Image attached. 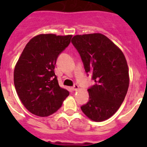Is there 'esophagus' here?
<instances>
[{
  "label": "esophagus",
  "instance_id": "obj_1",
  "mask_svg": "<svg viewBox=\"0 0 147 147\" xmlns=\"http://www.w3.org/2000/svg\"><path fill=\"white\" fill-rule=\"evenodd\" d=\"M72 88V90H73V91H77V90L79 89V86H78L77 84H75V85L72 86V88Z\"/></svg>",
  "mask_w": 147,
  "mask_h": 147
}]
</instances>
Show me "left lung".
<instances>
[{
    "label": "left lung",
    "mask_w": 147,
    "mask_h": 147,
    "mask_svg": "<svg viewBox=\"0 0 147 147\" xmlns=\"http://www.w3.org/2000/svg\"><path fill=\"white\" fill-rule=\"evenodd\" d=\"M71 43L81 56L94 85L88 89L89 100L81 109L94 121H103L121 107L129 87L125 56L107 36L100 33L76 35Z\"/></svg>",
    "instance_id": "left-lung-1"
}]
</instances>
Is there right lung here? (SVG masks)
<instances>
[{
    "label": "right lung",
    "instance_id": "obj_1",
    "mask_svg": "<svg viewBox=\"0 0 147 147\" xmlns=\"http://www.w3.org/2000/svg\"><path fill=\"white\" fill-rule=\"evenodd\" d=\"M72 36L40 34L30 40L17 61L14 86L24 107L36 116H49L59 109L69 96L59 87L54 69L59 55Z\"/></svg>",
    "mask_w": 147,
    "mask_h": 147
}]
</instances>
